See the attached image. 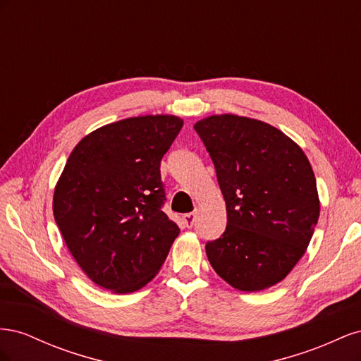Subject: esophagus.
Segmentation results:
<instances>
[{"label":"esophagus","instance_id":"obj_1","mask_svg":"<svg viewBox=\"0 0 361 361\" xmlns=\"http://www.w3.org/2000/svg\"><path fill=\"white\" fill-rule=\"evenodd\" d=\"M195 218H197V212L185 214V215L182 216V220H183L185 227H192V226H194V223H195Z\"/></svg>","mask_w":361,"mask_h":361}]
</instances>
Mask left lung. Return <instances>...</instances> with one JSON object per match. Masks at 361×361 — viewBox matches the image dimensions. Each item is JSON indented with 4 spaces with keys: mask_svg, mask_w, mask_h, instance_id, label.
Returning <instances> with one entry per match:
<instances>
[{
    "mask_svg": "<svg viewBox=\"0 0 361 361\" xmlns=\"http://www.w3.org/2000/svg\"><path fill=\"white\" fill-rule=\"evenodd\" d=\"M194 129L209 152L227 211L224 233L206 243L207 259L235 289L277 285L305 253L319 218L307 157L256 118L209 116Z\"/></svg>",
    "mask_w": 361,
    "mask_h": 361,
    "instance_id": "1",
    "label": "left lung"
}]
</instances>
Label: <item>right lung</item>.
<instances>
[{"instance_id":"1","label":"right lung","mask_w":361,"mask_h":361,"mask_svg":"<svg viewBox=\"0 0 361 361\" xmlns=\"http://www.w3.org/2000/svg\"><path fill=\"white\" fill-rule=\"evenodd\" d=\"M183 126L176 116L129 117L75 146L54 190V218L85 276L114 293L154 279L179 235L162 212L161 159Z\"/></svg>"}]
</instances>
